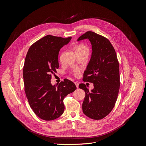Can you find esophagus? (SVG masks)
<instances>
[{"label": "esophagus", "mask_w": 146, "mask_h": 146, "mask_svg": "<svg viewBox=\"0 0 146 146\" xmlns=\"http://www.w3.org/2000/svg\"><path fill=\"white\" fill-rule=\"evenodd\" d=\"M74 83H75V86H76V87H77V88H78V87H79V83L78 82H75Z\"/></svg>", "instance_id": "34e87169"}]
</instances>
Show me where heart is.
Returning a JSON list of instances; mask_svg holds the SVG:
<instances>
[{"label": "heart", "mask_w": 146, "mask_h": 146, "mask_svg": "<svg viewBox=\"0 0 146 146\" xmlns=\"http://www.w3.org/2000/svg\"><path fill=\"white\" fill-rule=\"evenodd\" d=\"M83 49H85V50H88V48H87L86 46H85L84 45H80L77 46V48L76 49V52L78 51V50H83ZM79 72H80V70H76L74 72V75L75 76H77L79 74Z\"/></svg>", "instance_id": "1"}]
</instances>
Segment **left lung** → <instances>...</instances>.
<instances>
[{
	"label": "left lung",
	"instance_id": "left-lung-1",
	"mask_svg": "<svg viewBox=\"0 0 146 146\" xmlns=\"http://www.w3.org/2000/svg\"><path fill=\"white\" fill-rule=\"evenodd\" d=\"M86 38L90 41L93 52L83 80L94 83V89L89 92L85 84L79 85L86 93L82 110L89 118L101 120L110 113L117 101L120 85L119 63L114 48L108 38L89 31L78 41Z\"/></svg>",
	"mask_w": 146,
	"mask_h": 146
}]
</instances>
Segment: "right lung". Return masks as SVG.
<instances>
[{"mask_svg":"<svg viewBox=\"0 0 146 146\" xmlns=\"http://www.w3.org/2000/svg\"><path fill=\"white\" fill-rule=\"evenodd\" d=\"M71 39L47 35L32 44L26 56L23 69L25 92L31 108L44 120L59 117L64 110V97L76 89L67 79L57 87L50 82L52 74L59 67V52Z\"/></svg>","mask_w":146,"mask_h":146,"instance_id":"1","label":"right lung"}]
</instances>
